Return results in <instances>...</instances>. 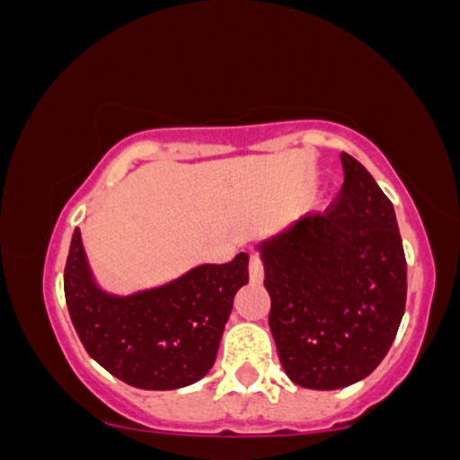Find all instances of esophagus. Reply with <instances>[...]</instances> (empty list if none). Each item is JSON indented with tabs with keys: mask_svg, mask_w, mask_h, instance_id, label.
<instances>
[{
	"mask_svg": "<svg viewBox=\"0 0 460 460\" xmlns=\"http://www.w3.org/2000/svg\"><path fill=\"white\" fill-rule=\"evenodd\" d=\"M248 277L252 283H260L263 279V266L257 252H251V260H248Z\"/></svg>",
	"mask_w": 460,
	"mask_h": 460,
	"instance_id": "34e87169",
	"label": "esophagus"
}]
</instances>
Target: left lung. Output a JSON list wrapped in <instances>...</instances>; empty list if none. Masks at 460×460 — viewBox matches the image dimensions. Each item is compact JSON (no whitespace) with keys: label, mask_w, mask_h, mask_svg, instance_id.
I'll return each instance as SVG.
<instances>
[{"label":"left lung","mask_w":460,"mask_h":460,"mask_svg":"<svg viewBox=\"0 0 460 460\" xmlns=\"http://www.w3.org/2000/svg\"><path fill=\"white\" fill-rule=\"evenodd\" d=\"M344 186L311 214L260 242L279 361L307 389L369 376L398 332L406 260L392 200L361 162L341 153Z\"/></svg>","instance_id":"1"}]
</instances>
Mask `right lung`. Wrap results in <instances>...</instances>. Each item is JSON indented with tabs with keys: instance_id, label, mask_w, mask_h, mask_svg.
<instances>
[{
	"instance_id": "obj_1",
	"label": "right lung",
	"mask_w": 460,
	"mask_h": 460,
	"mask_svg": "<svg viewBox=\"0 0 460 460\" xmlns=\"http://www.w3.org/2000/svg\"><path fill=\"white\" fill-rule=\"evenodd\" d=\"M246 283L248 255L240 252L116 296L94 281L79 229L65 266L68 315L88 355L119 381L151 392L188 387L212 369L234 296Z\"/></svg>"
}]
</instances>
